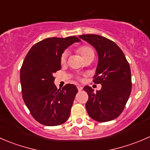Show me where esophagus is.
I'll use <instances>...</instances> for the list:
<instances>
[{
    "label": "esophagus",
    "mask_w": 150,
    "mask_h": 150,
    "mask_svg": "<svg viewBox=\"0 0 150 150\" xmlns=\"http://www.w3.org/2000/svg\"><path fill=\"white\" fill-rule=\"evenodd\" d=\"M77 88H78V90L79 91H81L83 90V87H82V86H77Z\"/></svg>",
    "instance_id": "esophagus-1"
}]
</instances>
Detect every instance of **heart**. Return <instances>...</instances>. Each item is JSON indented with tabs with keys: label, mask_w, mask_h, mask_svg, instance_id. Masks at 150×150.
I'll return each mask as SVG.
<instances>
[{
	"label": "heart",
	"mask_w": 150,
	"mask_h": 150,
	"mask_svg": "<svg viewBox=\"0 0 150 150\" xmlns=\"http://www.w3.org/2000/svg\"><path fill=\"white\" fill-rule=\"evenodd\" d=\"M78 51L80 54L83 57V58L84 59H86L88 57H89L90 56L94 55V51H93V48L91 46H88V45H83V46H80L78 48ZM68 53L67 51H64V52L62 54L61 57H60V63L61 64H64L67 58Z\"/></svg>",
	"instance_id": "heart-1"
}]
</instances>
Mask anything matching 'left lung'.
Listing matches in <instances>:
<instances>
[{
	"label": "left lung",
	"mask_w": 150,
	"mask_h": 150,
	"mask_svg": "<svg viewBox=\"0 0 150 150\" xmlns=\"http://www.w3.org/2000/svg\"><path fill=\"white\" fill-rule=\"evenodd\" d=\"M80 38L92 45L98 53L99 62L93 82L102 84L93 92L85 86L88 99L86 103L88 115L98 122L117 118L123 111L131 92V74L129 64L122 50L115 42L98 35H83Z\"/></svg>",
	"instance_id": "left-lung-1"
}]
</instances>
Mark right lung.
Listing matches in <instances>:
<instances>
[{
  "label": "right lung",
  "instance_id": "right-lung-1",
  "mask_svg": "<svg viewBox=\"0 0 150 150\" xmlns=\"http://www.w3.org/2000/svg\"><path fill=\"white\" fill-rule=\"evenodd\" d=\"M80 41L75 36L44 39L30 48L24 60L20 70L22 98L32 116L42 125L55 126L69 118L78 88L66 84L57 89L53 75L61 69L64 50Z\"/></svg>",
  "mask_w": 150,
  "mask_h": 150
}]
</instances>
